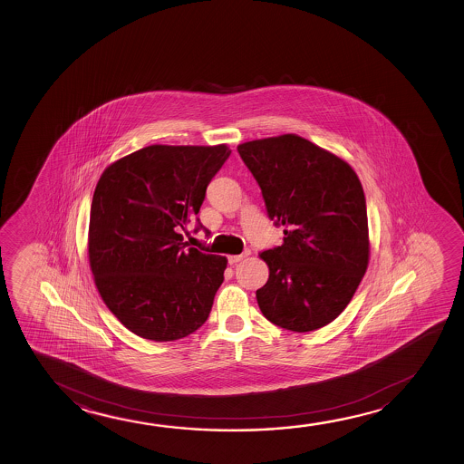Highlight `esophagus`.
Returning a JSON list of instances; mask_svg holds the SVG:
<instances>
[{
	"instance_id": "1",
	"label": "esophagus",
	"mask_w": 464,
	"mask_h": 464,
	"mask_svg": "<svg viewBox=\"0 0 464 464\" xmlns=\"http://www.w3.org/2000/svg\"><path fill=\"white\" fill-rule=\"evenodd\" d=\"M248 255H250V252H244V254L241 255H229V265H235V263H237V261L244 260V258H246V256H248Z\"/></svg>"
}]
</instances>
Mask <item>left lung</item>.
<instances>
[{
	"mask_svg": "<svg viewBox=\"0 0 464 464\" xmlns=\"http://www.w3.org/2000/svg\"><path fill=\"white\" fill-rule=\"evenodd\" d=\"M260 185L284 244L261 252L269 279L256 290L263 315L305 333L331 324L353 298L369 263L362 182L345 160L298 134L237 146Z\"/></svg>",
	"mask_w": 464,
	"mask_h": 464,
	"instance_id": "1",
	"label": "left lung"
}]
</instances>
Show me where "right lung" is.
I'll return each mask as SVG.
<instances>
[{
  "label": "right lung",
  "mask_w": 464,
  "mask_h": 464,
  "mask_svg": "<svg viewBox=\"0 0 464 464\" xmlns=\"http://www.w3.org/2000/svg\"><path fill=\"white\" fill-rule=\"evenodd\" d=\"M229 153L227 144H153L102 171L90 209V269L104 304L134 334L176 341L209 317L228 260L188 247L180 231Z\"/></svg>",
  "instance_id": "add662e5"
}]
</instances>
